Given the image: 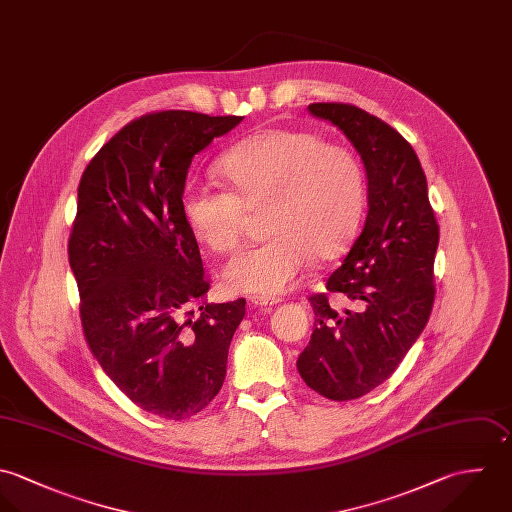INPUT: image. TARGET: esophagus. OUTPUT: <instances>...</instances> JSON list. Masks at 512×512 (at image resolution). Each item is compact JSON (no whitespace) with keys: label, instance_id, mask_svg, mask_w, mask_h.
Instances as JSON below:
<instances>
[{"label":"esophagus","instance_id":"34e87169","mask_svg":"<svg viewBox=\"0 0 512 512\" xmlns=\"http://www.w3.org/2000/svg\"><path fill=\"white\" fill-rule=\"evenodd\" d=\"M249 301L255 307H273L279 303L277 297H263V295H253V297H249Z\"/></svg>","mask_w":512,"mask_h":512}]
</instances>
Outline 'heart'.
Segmentation results:
<instances>
[{
  "instance_id": "heart-1",
  "label": "heart",
  "mask_w": 512,
  "mask_h": 512,
  "mask_svg": "<svg viewBox=\"0 0 512 512\" xmlns=\"http://www.w3.org/2000/svg\"><path fill=\"white\" fill-rule=\"evenodd\" d=\"M217 172L227 190L205 184L182 190V215L192 235L213 253H233L243 241L247 211L261 207L271 233L225 267V283L233 291L281 293L314 255H340L358 229L364 170L346 146L322 142L310 130H261L235 144Z\"/></svg>"
}]
</instances>
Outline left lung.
<instances>
[{
	"instance_id": "8db88e82",
	"label": "left lung",
	"mask_w": 512,
	"mask_h": 512,
	"mask_svg": "<svg viewBox=\"0 0 512 512\" xmlns=\"http://www.w3.org/2000/svg\"><path fill=\"white\" fill-rule=\"evenodd\" d=\"M308 110L346 134L368 178L364 229L326 281L328 293L358 310L338 314L326 293L308 297L314 330L297 360L310 390L348 402L386 382L425 328L439 225L417 154L396 128L354 104L312 103Z\"/></svg>"
}]
</instances>
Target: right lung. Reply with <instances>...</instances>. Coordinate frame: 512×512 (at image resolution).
Instances as JSON below:
<instances>
[{"label": "right lung", "instance_id": "obj_1", "mask_svg": "<svg viewBox=\"0 0 512 512\" xmlns=\"http://www.w3.org/2000/svg\"><path fill=\"white\" fill-rule=\"evenodd\" d=\"M241 120L144 114L81 176L69 263L85 340L120 392L164 419L192 417L219 394L245 316V299L207 303L209 277L180 205L194 154Z\"/></svg>", "mask_w": 512, "mask_h": 512}]
</instances>
